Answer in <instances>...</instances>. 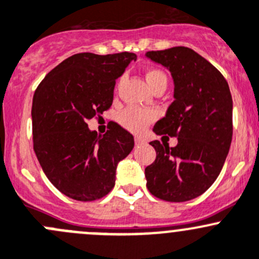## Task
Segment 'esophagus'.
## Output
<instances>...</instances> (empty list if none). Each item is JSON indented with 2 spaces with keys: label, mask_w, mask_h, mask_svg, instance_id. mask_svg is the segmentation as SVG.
<instances>
[{
  "label": "esophagus",
  "mask_w": 259,
  "mask_h": 259,
  "mask_svg": "<svg viewBox=\"0 0 259 259\" xmlns=\"http://www.w3.org/2000/svg\"><path fill=\"white\" fill-rule=\"evenodd\" d=\"M135 143H136V146H142V145H145V140H143L142 137H138V136H136Z\"/></svg>",
  "instance_id": "1"
}]
</instances>
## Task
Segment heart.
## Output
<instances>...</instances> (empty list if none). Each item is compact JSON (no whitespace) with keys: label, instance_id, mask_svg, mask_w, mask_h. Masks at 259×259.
<instances>
[{"label":"heart","instance_id":"b5f03b06","mask_svg":"<svg viewBox=\"0 0 259 259\" xmlns=\"http://www.w3.org/2000/svg\"><path fill=\"white\" fill-rule=\"evenodd\" d=\"M146 81L151 90H154L158 86H167L166 74L159 70H154V68H151L146 72ZM154 118H156L154 112L130 107L119 114V123L131 132L138 133L145 130L146 126H148Z\"/></svg>","mask_w":259,"mask_h":259}]
</instances>
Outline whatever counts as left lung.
Segmentation results:
<instances>
[{
  "mask_svg": "<svg viewBox=\"0 0 259 259\" xmlns=\"http://www.w3.org/2000/svg\"><path fill=\"white\" fill-rule=\"evenodd\" d=\"M146 57L166 67L175 84V101L153 132L178 140L176 147L149 142L157 156L145 169L147 187L163 201H191L213 185L227 158L233 133L231 91L222 73L188 47L148 51Z\"/></svg>",
  "mask_w": 259,
  "mask_h": 259,
  "instance_id": "obj_1",
  "label": "left lung"
}]
</instances>
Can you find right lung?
<instances>
[{"label":"right lung","mask_w":259,"mask_h":259,"mask_svg":"<svg viewBox=\"0 0 259 259\" xmlns=\"http://www.w3.org/2000/svg\"><path fill=\"white\" fill-rule=\"evenodd\" d=\"M137 56L131 52L71 56L46 74L32 101L37 159L50 182L76 201L102 198L114 186L119 162L135 138L113 123L105 135L89 128L113 102L116 79Z\"/></svg>","instance_id":"add662e5"}]
</instances>
